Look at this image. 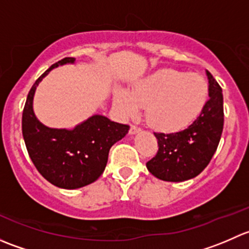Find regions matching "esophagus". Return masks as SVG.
<instances>
[{
	"mask_svg": "<svg viewBox=\"0 0 249 249\" xmlns=\"http://www.w3.org/2000/svg\"><path fill=\"white\" fill-rule=\"evenodd\" d=\"M141 131V129L139 126H137V125H131V126H130V134L131 135H134V134H137V132H140Z\"/></svg>",
	"mask_w": 249,
	"mask_h": 249,
	"instance_id": "esophagus-1",
	"label": "esophagus"
}]
</instances>
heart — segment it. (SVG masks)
I'll list each match as a JSON object with an SVG mask.
<instances>
[{
  "label": "heart",
  "instance_id": "b5f03b06",
  "mask_svg": "<svg viewBox=\"0 0 249 249\" xmlns=\"http://www.w3.org/2000/svg\"><path fill=\"white\" fill-rule=\"evenodd\" d=\"M207 97L208 84L202 76L164 69L135 83L130 94L115 90L114 104L127 117L144 106L145 119L153 127L178 131L196 119Z\"/></svg>",
  "mask_w": 249,
  "mask_h": 249
}]
</instances>
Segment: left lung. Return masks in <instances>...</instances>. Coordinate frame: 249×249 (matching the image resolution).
Masks as SVG:
<instances>
[{"mask_svg":"<svg viewBox=\"0 0 249 249\" xmlns=\"http://www.w3.org/2000/svg\"><path fill=\"white\" fill-rule=\"evenodd\" d=\"M206 74L210 99L193 124L172 134L154 132L159 148L147 162V169L159 179L183 182L196 177L217 150L224 125L223 94L212 74L208 71Z\"/></svg>","mask_w":249,"mask_h":249,"instance_id":"left-lung-1","label":"left lung"}]
</instances>
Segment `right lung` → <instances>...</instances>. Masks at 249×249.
Segmentation results:
<instances>
[{
    "label": "right lung",
    "mask_w": 249,
    "mask_h": 249,
    "mask_svg": "<svg viewBox=\"0 0 249 249\" xmlns=\"http://www.w3.org/2000/svg\"><path fill=\"white\" fill-rule=\"evenodd\" d=\"M74 60H60L35 82L25 102L21 122L27 153L36 169L48 182L64 189H77L95 182L105 171L110 147L122 140L130 127L97 114L73 130L52 129L37 119L32 107L37 85L53 69L73 64Z\"/></svg>",
    "instance_id": "add662e5"
}]
</instances>
